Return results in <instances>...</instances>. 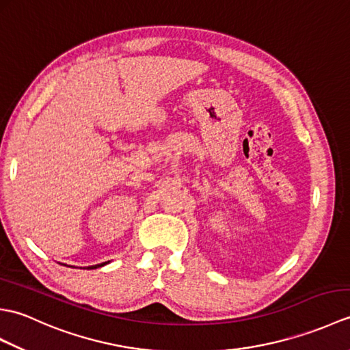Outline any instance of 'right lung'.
Instances as JSON below:
<instances>
[{
  "label": "right lung",
  "instance_id": "1",
  "mask_svg": "<svg viewBox=\"0 0 350 350\" xmlns=\"http://www.w3.org/2000/svg\"><path fill=\"white\" fill-rule=\"evenodd\" d=\"M109 262H103V263H100V265H94V266H88L87 269H96V267H102V266H105V265H108Z\"/></svg>",
  "mask_w": 350,
  "mask_h": 350
}]
</instances>
